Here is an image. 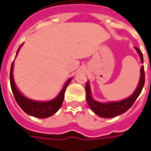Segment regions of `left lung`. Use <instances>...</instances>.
I'll list each match as a JSON object with an SVG mask.
<instances>
[{
    "instance_id": "obj_1",
    "label": "left lung",
    "mask_w": 151,
    "mask_h": 151,
    "mask_svg": "<svg viewBox=\"0 0 151 151\" xmlns=\"http://www.w3.org/2000/svg\"><path fill=\"white\" fill-rule=\"evenodd\" d=\"M137 52L140 56L141 63H144L143 60V54L141 50L139 48L135 47ZM145 84V71H144V66L141 67L140 70V80L139 83V85L136 88L134 94L129 96L128 98L122 100L121 101L117 102H109V103H101L95 101L92 96H91V91H90V87L88 83H86L85 86V91H86V100L88 102L89 107L91 110L101 117H105V118H111L114 117L118 115H121L124 112H126L128 109L130 108L134 101L140 95L141 90L144 87Z\"/></svg>"
}]
</instances>
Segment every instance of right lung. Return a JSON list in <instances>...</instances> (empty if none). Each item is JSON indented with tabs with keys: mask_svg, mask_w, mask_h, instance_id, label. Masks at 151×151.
Returning <instances> with one entry per match:
<instances>
[{
	"mask_svg": "<svg viewBox=\"0 0 151 151\" xmlns=\"http://www.w3.org/2000/svg\"><path fill=\"white\" fill-rule=\"evenodd\" d=\"M21 45H20V47H21ZM19 48L17 51V54L19 50ZM13 64H14V63H12V64L10 71L11 88H12V94L14 95V98L16 100L17 103L18 104V106L23 109L27 114L33 116L35 117H38V118H46V117H49L53 114H55L63 105L66 88L68 87L70 81L72 80V78H69L67 81L66 84L64 85V87L62 89V91L60 92V94L57 95L55 99L46 102L35 101L30 100L29 98L23 96L18 91V89L17 88L15 83H14V79H13V75H12Z\"/></svg>",
	"mask_w": 151,
	"mask_h": 151,
	"instance_id": "1",
	"label": "right lung"
}]
</instances>
